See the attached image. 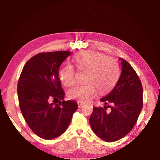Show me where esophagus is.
Here are the masks:
<instances>
[{"mask_svg": "<svg viewBox=\"0 0 160 160\" xmlns=\"http://www.w3.org/2000/svg\"><path fill=\"white\" fill-rule=\"evenodd\" d=\"M77 104H78V107H79V108H81V107H82V106L83 105L84 103L81 102V101H78V102H77Z\"/></svg>", "mask_w": 160, "mask_h": 160, "instance_id": "obj_1", "label": "esophagus"}]
</instances>
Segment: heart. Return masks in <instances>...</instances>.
Listing matches in <instances>:
<instances>
[{
    "instance_id": "heart-1",
    "label": "heart",
    "mask_w": 160,
    "mask_h": 160,
    "mask_svg": "<svg viewBox=\"0 0 160 160\" xmlns=\"http://www.w3.org/2000/svg\"><path fill=\"white\" fill-rule=\"evenodd\" d=\"M74 62L79 70L87 71L85 85H77L68 91V97L81 102H85L94 98L98 93L109 90L117 80L119 69L116 62L104 54L85 51L75 56ZM59 79L65 87L69 88L75 83V71L68 64L61 69Z\"/></svg>"
}]
</instances>
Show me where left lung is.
Here are the masks:
<instances>
[{"label":"left lung","mask_w":160,"mask_h":160,"mask_svg":"<svg viewBox=\"0 0 160 160\" xmlns=\"http://www.w3.org/2000/svg\"><path fill=\"white\" fill-rule=\"evenodd\" d=\"M122 71L110 93L100 100L106 105L93 108L89 118L92 130L107 142L125 137L136 123L143 108V88L139 77L128 62L119 58ZM108 103L112 105L107 106ZM110 108V112L107 109Z\"/></svg>","instance_id":"1"}]
</instances>
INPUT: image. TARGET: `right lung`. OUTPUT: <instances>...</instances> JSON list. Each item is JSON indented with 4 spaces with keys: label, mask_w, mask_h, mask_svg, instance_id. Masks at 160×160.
<instances>
[{
    "label": "right lung",
    "mask_w": 160,
    "mask_h": 160,
    "mask_svg": "<svg viewBox=\"0 0 160 160\" xmlns=\"http://www.w3.org/2000/svg\"><path fill=\"white\" fill-rule=\"evenodd\" d=\"M72 52L39 53L24 66L18 82L19 106L28 127L38 137L52 139L68 128L78 108L75 101H64L59 67ZM53 99L52 104L50 101ZM57 102L59 103L56 104Z\"/></svg>",
    "instance_id": "add662e5"
}]
</instances>
